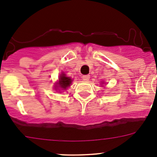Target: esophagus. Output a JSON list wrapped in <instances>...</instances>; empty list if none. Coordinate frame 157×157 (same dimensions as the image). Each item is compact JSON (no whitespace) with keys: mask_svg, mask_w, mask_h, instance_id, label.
<instances>
[{"mask_svg":"<svg viewBox=\"0 0 157 157\" xmlns=\"http://www.w3.org/2000/svg\"><path fill=\"white\" fill-rule=\"evenodd\" d=\"M90 75H83V77H82V79H83V80H84V81H88V80H90Z\"/></svg>","mask_w":157,"mask_h":157,"instance_id":"obj_1","label":"esophagus"}]
</instances>
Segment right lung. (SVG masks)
<instances>
[{
	"mask_svg": "<svg viewBox=\"0 0 157 157\" xmlns=\"http://www.w3.org/2000/svg\"><path fill=\"white\" fill-rule=\"evenodd\" d=\"M71 82H72V80H71V77H66L65 74L64 73H62L60 75L59 79H58V82L55 85V89L56 90L57 89H61V90H67V88L71 86Z\"/></svg>",
	"mask_w": 157,
	"mask_h": 157,
	"instance_id": "add662e5",
	"label": "right lung"
}]
</instances>
